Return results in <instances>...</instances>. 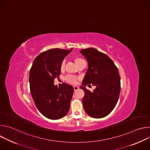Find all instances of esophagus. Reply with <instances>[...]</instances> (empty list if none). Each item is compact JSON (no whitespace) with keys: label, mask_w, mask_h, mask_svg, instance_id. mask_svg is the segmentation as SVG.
Listing matches in <instances>:
<instances>
[{"label":"esophagus","mask_w":150,"mask_h":150,"mask_svg":"<svg viewBox=\"0 0 150 150\" xmlns=\"http://www.w3.org/2000/svg\"><path fill=\"white\" fill-rule=\"evenodd\" d=\"M74 89L75 91H76V90L79 89V87L78 86H74Z\"/></svg>","instance_id":"1"}]
</instances>
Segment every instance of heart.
<instances>
[{"mask_svg":"<svg viewBox=\"0 0 150 150\" xmlns=\"http://www.w3.org/2000/svg\"><path fill=\"white\" fill-rule=\"evenodd\" d=\"M74 62L75 63H76V65L78 66V65H79V64L81 63H82V62H84V60L79 57H75L74 59ZM65 60H63L60 64V70L61 71H63L64 69V68H65ZM79 79L78 77L76 76H74V75H68L65 76V81L69 83H72V84H75L77 82V80Z\"/></svg>","mask_w":150,"mask_h":150,"instance_id":"heart-1","label":"heart"}]
</instances>
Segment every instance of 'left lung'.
<instances>
[{
  "mask_svg": "<svg viewBox=\"0 0 150 150\" xmlns=\"http://www.w3.org/2000/svg\"><path fill=\"white\" fill-rule=\"evenodd\" d=\"M80 52L88 64L82 86L80 87L85 92L82 98L83 109L92 117H104L112 112L119 99L120 78L118 69L108 55L94 48ZM91 84L96 86L93 92L84 87Z\"/></svg>",
  "mask_w": 150,
  "mask_h": 150,
  "instance_id": "left-lung-1",
  "label": "left lung"
}]
</instances>
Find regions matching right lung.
<instances>
[{
  "mask_svg": "<svg viewBox=\"0 0 150 150\" xmlns=\"http://www.w3.org/2000/svg\"><path fill=\"white\" fill-rule=\"evenodd\" d=\"M52 49L42 52L34 59L30 71V92L38 111L46 117L56 120L68 112L74 93L71 85L63 82L57 87L55 78L60 75V64L71 51Z\"/></svg>",
  "mask_w": 150,
  "mask_h": 150,
  "instance_id": "obj_1",
  "label": "right lung"
}]
</instances>
